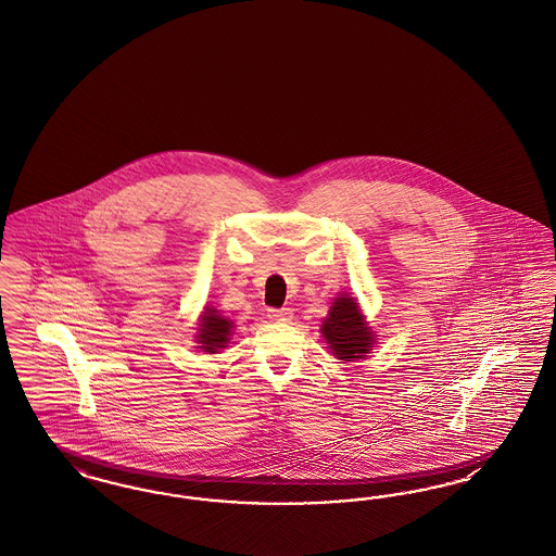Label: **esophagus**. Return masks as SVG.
<instances>
[{
    "label": "esophagus",
    "instance_id": "34e87169",
    "mask_svg": "<svg viewBox=\"0 0 556 556\" xmlns=\"http://www.w3.org/2000/svg\"><path fill=\"white\" fill-rule=\"evenodd\" d=\"M267 316L273 323H289L291 311L289 308H268Z\"/></svg>",
    "mask_w": 556,
    "mask_h": 556
}]
</instances>
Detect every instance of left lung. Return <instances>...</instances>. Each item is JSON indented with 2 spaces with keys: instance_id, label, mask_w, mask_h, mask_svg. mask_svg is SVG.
Returning <instances> with one entry per match:
<instances>
[{
  "instance_id": "left-lung-1",
  "label": "left lung",
  "mask_w": 556,
  "mask_h": 556,
  "mask_svg": "<svg viewBox=\"0 0 556 556\" xmlns=\"http://www.w3.org/2000/svg\"><path fill=\"white\" fill-rule=\"evenodd\" d=\"M323 337L334 356L345 362L364 357L372 348V331L357 308L356 300L348 293L334 300L323 325Z\"/></svg>"
}]
</instances>
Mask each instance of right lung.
Segmentation results:
<instances>
[{"label":"right lung","instance_id":"1","mask_svg":"<svg viewBox=\"0 0 556 556\" xmlns=\"http://www.w3.org/2000/svg\"><path fill=\"white\" fill-rule=\"evenodd\" d=\"M199 331L200 350L208 354H217V350H222L229 343L231 323L219 316V312L206 308L200 320Z\"/></svg>","mask_w":556,"mask_h":556}]
</instances>
